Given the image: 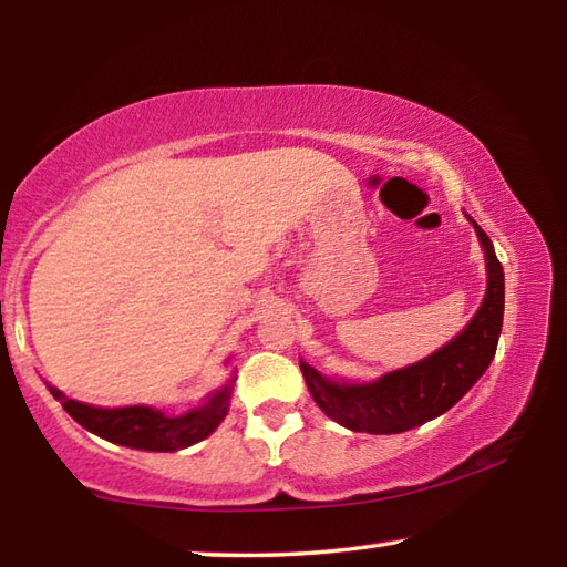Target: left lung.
<instances>
[{
	"instance_id": "8db88e82",
	"label": "left lung",
	"mask_w": 567,
	"mask_h": 567,
	"mask_svg": "<svg viewBox=\"0 0 567 567\" xmlns=\"http://www.w3.org/2000/svg\"><path fill=\"white\" fill-rule=\"evenodd\" d=\"M473 223L485 252L487 290L467 328L445 348L410 368L388 372L372 382H334L300 360L307 390L324 415L354 433L395 435L443 415L475 385L495 358L503 330L505 277L491 237Z\"/></svg>"
}]
</instances>
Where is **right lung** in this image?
Wrapping results in <instances>:
<instances>
[{
	"instance_id": "add662e5",
	"label": "right lung",
	"mask_w": 567,
	"mask_h": 567,
	"mask_svg": "<svg viewBox=\"0 0 567 567\" xmlns=\"http://www.w3.org/2000/svg\"><path fill=\"white\" fill-rule=\"evenodd\" d=\"M233 382L235 378L225 388H219L203 408L185 412L179 417H167L165 412L147 405L112 410L92 408L87 402L66 398L56 388H50V392L84 430L110 440V443L127 445L134 450H152V453H175V450L195 445L215 433L219 422L227 415Z\"/></svg>"
}]
</instances>
